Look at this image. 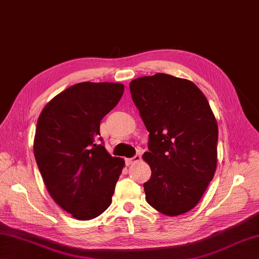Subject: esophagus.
Returning a JSON list of instances; mask_svg holds the SVG:
<instances>
[{"mask_svg": "<svg viewBox=\"0 0 259 259\" xmlns=\"http://www.w3.org/2000/svg\"><path fill=\"white\" fill-rule=\"evenodd\" d=\"M140 159H141L140 155H136L135 157H133V158H130V159H128V163H129V164H133V163H136V162H138V161H140Z\"/></svg>", "mask_w": 259, "mask_h": 259, "instance_id": "1", "label": "esophagus"}]
</instances>
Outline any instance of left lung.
I'll return each mask as SVG.
<instances>
[{"label":"left lung","mask_w":259,"mask_h":259,"mask_svg":"<svg viewBox=\"0 0 259 259\" xmlns=\"http://www.w3.org/2000/svg\"><path fill=\"white\" fill-rule=\"evenodd\" d=\"M130 92L149 133L146 199L166 216L188 212L217 167L218 125L208 100L191 81L166 73L133 80Z\"/></svg>","instance_id":"left-lung-1"}]
</instances>
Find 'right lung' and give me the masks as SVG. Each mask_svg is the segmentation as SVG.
I'll return each mask as SVG.
<instances>
[{"label": "right lung", "mask_w": 259, "mask_h": 259, "mask_svg": "<svg viewBox=\"0 0 259 259\" xmlns=\"http://www.w3.org/2000/svg\"><path fill=\"white\" fill-rule=\"evenodd\" d=\"M124 85L81 82L69 87L38 115L34 157L52 199L78 221L106 210L124 160L99 145L100 121L117 106Z\"/></svg>", "instance_id": "right-lung-1"}]
</instances>
